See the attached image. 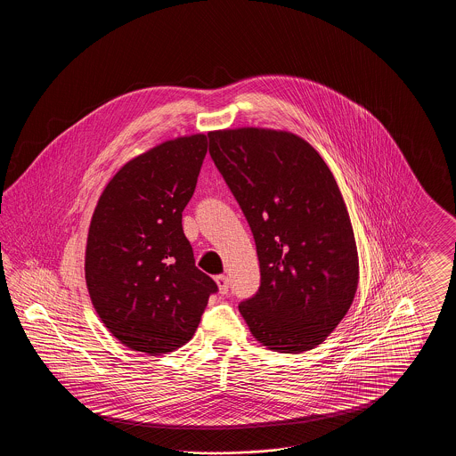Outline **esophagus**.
<instances>
[{
	"label": "esophagus",
	"mask_w": 456,
	"mask_h": 456,
	"mask_svg": "<svg viewBox=\"0 0 456 456\" xmlns=\"http://www.w3.org/2000/svg\"><path fill=\"white\" fill-rule=\"evenodd\" d=\"M216 282L218 285V290L222 296H227L229 294V279L225 275H217L216 277Z\"/></svg>",
	"instance_id": "34e87169"
}]
</instances>
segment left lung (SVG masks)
<instances>
[{
  "mask_svg": "<svg viewBox=\"0 0 456 456\" xmlns=\"http://www.w3.org/2000/svg\"><path fill=\"white\" fill-rule=\"evenodd\" d=\"M210 155L248 220L258 292L239 304L265 347L297 354L342 322L359 282L347 207L325 160L289 131H210Z\"/></svg>",
  "mask_w": 456,
  "mask_h": 456,
  "instance_id": "obj_1",
  "label": "left lung"
}]
</instances>
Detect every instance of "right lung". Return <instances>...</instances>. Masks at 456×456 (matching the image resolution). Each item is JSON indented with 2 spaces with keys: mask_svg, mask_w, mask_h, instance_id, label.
<instances>
[{
  "mask_svg": "<svg viewBox=\"0 0 456 456\" xmlns=\"http://www.w3.org/2000/svg\"><path fill=\"white\" fill-rule=\"evenodd\" d=\"M207 136L164 142L109 181L88 229L86 281L109 331L160 355L184 346L218 290L195 266L183 210L195 193Z\"/></svg>",
  "mask_w": 456,
  "mask_h": 456,
  "instance_id": "right-lung-1",
  "label": "right lung"
}]
</instances>
